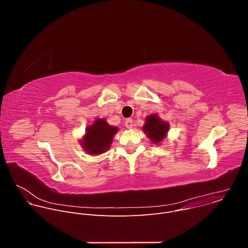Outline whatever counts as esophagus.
I'll list each match as a JSON object with an SVG mask.
<instances>
[{
    "instance_id": "esophagus-1",
    "label": "esophagus",
    "mask_w": 248,
    "mask_h": 248,
    "mask_svg": "<svg viewBox=\"0 0 248 248\" xmlns=\"http://www.w3.org/2000/svg\"><path fill=\"white\" fill-rule=\"evenodd\" d=\"M124 124H125V126H126L127 128H132V126H133V121H132L131 119H127V120L125 121Z\"/></svg>"
}]
</instances>
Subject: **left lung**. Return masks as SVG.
Segmentation results:
<instances>
[{"instance_id": "1", "label": "left lung", "mask_w": 248, "mask_h": 248, "mask_svg": "<svg viewBox=\"0 0 248 248\" xmlns=\"http://www.w3.org/2000/svg\"><path fill=\"white\" fill-rule=\"evenodd\" d=\"M169 126L168 123L161 120L158 115L153 114L146 118L143 131L152 142L158 144L166 137L167 132L169 131Z\"/></svg>"}]
</instances>
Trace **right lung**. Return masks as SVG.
<instances>
[{
    "label": "right lung",
    "mask_w": 248,
    "mask_h": 248,
    "mask_svg": "<svg viewBox=\"0 0 248 248\" xmlns=\"http://www.w3.org/2000/svg\"><path fill=\"white\" fill-rule=\"evenodd\" d=\"M117 131L118 127L111 126L104 119H98L86 128L85 135L80 141L81 146L88 154H102L109 150Z\"/></svg>",
    "instance_id": "add662e5"
}]
</instances>
